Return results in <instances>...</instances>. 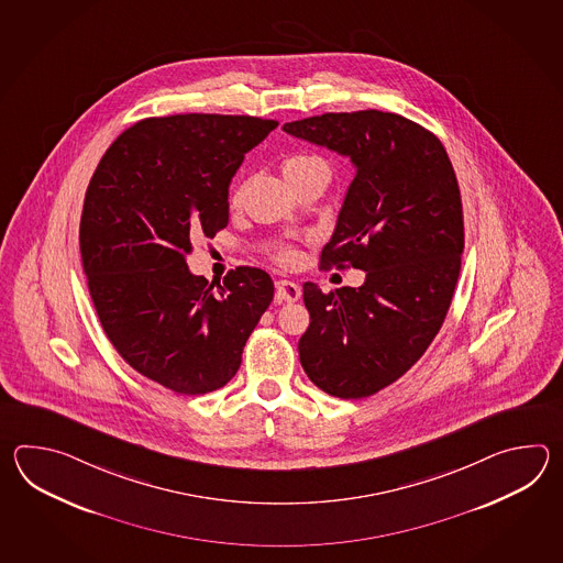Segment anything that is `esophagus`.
Segmentation results:
<instances>
[{
	"label": "esophagus",
	"mask_w": 563,
	"mask_h": 563,
	"mask_svg": "<svg viewBox=\"0 0 563 563\" xmlns=\"http://www.w3.org/2000/svg\"><path fill=\"white\" fill-rule=\"evenodd\" d=\"M276 298L279 301H298L301 298V287L289 279H279L276 282Z\"/></svg>",
	"instance_id": "obj_1"
}]
</instances>
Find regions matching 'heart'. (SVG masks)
<instances>
[{"label":"heart","mask_w":563,"mask_h":563,"mask_svg":"<svg viewBox=\"0 0 563 563\" xmlns=\"http://www.w3.org/2000/svg\"><path fill=\"white\" fill-rule=\"evenodd\" d=\"M310 170H328V165L323 163L320 156L308 155V153H301V155L289 156L284 161V175L286 179H296L299 175H306ZM298 253L294 252L291 247H279L276 252V262L282 265H291L296 262Z\"/></svg>","instance_id":"obj_1"}]
</instances>
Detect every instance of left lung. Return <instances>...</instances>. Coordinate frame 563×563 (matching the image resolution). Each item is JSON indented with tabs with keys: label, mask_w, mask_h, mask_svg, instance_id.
Here are the masks:
<instances>
[{
	"label": "left lung",
	"mask_w": 563,
	"mask_h": 563,
	"mask_svg": "<svg viewBox=\"0 0 563 563\" xmlns=\"http://www.w3.org/2000/svg\"><path fill=\"white\" fill-rule=\"evenodd\" d=\"M284 131L356 167L322 267L366 279L330 294L303 284L310 325L298 350L323 393L366 398L410 371L443 325L465 247L455 170L431 131L393 112H328Z\"/></svg>",
	"instance_id": "8db88e82"
}]
</instances>
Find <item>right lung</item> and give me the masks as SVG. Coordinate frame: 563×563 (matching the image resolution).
<instances>
[{
	"instance_id": "1",
	"label": "right lung",
	"mask_w": 563,
	"mask_h": 563,
	"mask_svg": "<svg viewBox=\"0 0 563 563\" xmlns=\"http://www.w3.org/2000/svg\"><path fill=\"white\" fill-rule=\"evenodd\" d=\"M277 120L231 114L144 119L108 146L88 185L80 253L108 340L132 368L177 395H207L240 371L274 299L257 267L192 276L195 238L228 228L229 183Z\"/></svg>"
}]
</instances>
